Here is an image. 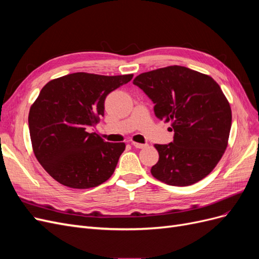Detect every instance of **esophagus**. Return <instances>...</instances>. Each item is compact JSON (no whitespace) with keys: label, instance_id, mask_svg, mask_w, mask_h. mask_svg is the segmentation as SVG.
Masks as SVG:
<instances>
[{"label":"esophagus","instance_id":"obj_1","mask_svg":"<svg viewBox=\"0 0 259 259\" xmlns=\"http://www.w3.org/2000/svg\"><path fill=\"white\" fill-rule=\"evenodd\" d=\"M132 145L134 146L135 148H138V149H143V148L147 147V144H139V143H136V142H133Z\"/></svg>","mask_w":259,"mask_h":259}]
</instances>
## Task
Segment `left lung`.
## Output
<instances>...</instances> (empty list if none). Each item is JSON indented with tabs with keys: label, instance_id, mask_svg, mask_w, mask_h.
Masks as SVG:
<instances>
[{
	"label": "left lung",
	"instance_id": "1",
	"mask_svg": "<svg viewBox=\"0 0 259 259\" xmlns=\"http://www.w3.org/2000/svg\"><path fill=\"white\" fill-rule=\"evenodd\" d=\"M133 83L153 101L155 116L170 122L175 133L173 143L154 145L159 161L152 176L178 187L206 177L224 155L231 128V108L221 86L182 66L144 72Z\"/></svg>",
	"mask_w": 259,
	"mask_h": 259
}]
</instances>
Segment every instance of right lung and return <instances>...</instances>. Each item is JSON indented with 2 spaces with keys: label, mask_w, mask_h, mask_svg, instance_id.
<instances>
[{
  "label": "right lung",
  "mask_w": 259,
  "mask_h": 259,
  "mask_svg": "<svg viewBox=\"0 0 259 259\" xmlns=\"http://www.w3.org/2000/svg\"><path fill=\"white\" fill-rule=\"evenodd\" d=\"M132 79L76 72L41 90L29 111L30 138L35 158L56 182L89 189L111 177L125 144L107 143L89 132L104 116L108 94Z\"/></svg>",
  "instance_id": "right-lung-1"
}]
</instances>
